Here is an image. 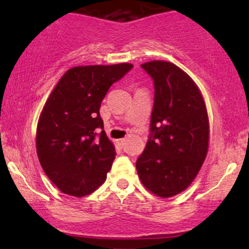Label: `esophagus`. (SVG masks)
<instances>
[{
	"instance_id": "obj_1",
	"label": "esophagus",
	"mask_w": 249,
	"mask_h": 249,
	"mask_svg": "<svg viewBox=\"0 0 249 249\" xmlns=\"http://www.w3.org/2000/svg\"><path fill=\"white\" fill-rule=\"evenodd\" d=\"M117 142H118L119 145H121V146H123V145L125 144V138H122V139H118V141H117Z\"/></svg>"
}]
</instances>
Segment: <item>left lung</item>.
Returning <instances> with one entry per match:
<instances>
[{
    "label": "left lung",
    "instance_id": "8db88e82",
    "mask_svg": "<svg viewBox=\"0 0 249 249\" xmlns=\"http://www.w3.org/2000/svg\"><path fill=\"white\" fill-rule=\"evenodd\" d=\"M142 68L153 79L154 103L137 172L150 192L170 198L190 186L206 158V105L193 79L173 63L151 61Z\"/></svg>",
    "mask_w": 249,
    "mask_h": 249
}]
</instances>
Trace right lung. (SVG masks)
I'll return each mask as SVG.
<instances>
[{
	"mask_svg": "<svg viewBox=\"0 0 249 249\" xmlns=\"http://www.w3.org/2000/svg\"><path fill=\"white\" fill-rule=\"evenodd\" d=\"M132 68L130 63L71 68L51 91L37 124L36 150L43 171L63 193L89 196L107 179L116 151L99 108L111 85Z\"/></svg>",
	"mask_w": 249,
	"mask_h": 249,
	"instance_id": "right-lung-1",
	"label": "right lung"
}]
</instances>
